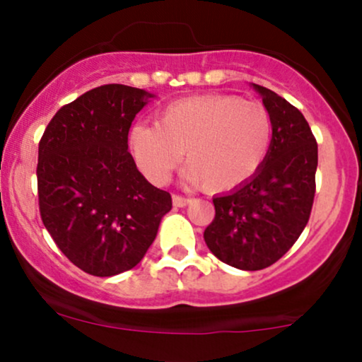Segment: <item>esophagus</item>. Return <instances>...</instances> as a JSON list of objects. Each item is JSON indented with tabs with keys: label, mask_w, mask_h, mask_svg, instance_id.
I'll return each mask as SVG.
<instances>
[{
	"label": "esophagus",
	"mask_w": 362,
	"mask_h": 362,
	"mask_svg": "<svg viewBox=\"0 0 362 362\" xmlns=\"http://www.w3.org/2000/svg\"><path fill=\"white\" fill-rule=\"evenodd\" d=\"M172 201H173V206L175 207H185L187 204H189V199L187 197H184V195H173L172 197Z\"/></svg>",
	"instance_id": "obj_1"
}]
</instances>
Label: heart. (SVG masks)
Masks as SVG:
<instances>
[{
  "label": "heart",
  "instance_id": "heart-1",
  "mask_svg": "<svg viewBox=\"0 0 362 362\" xmlns=\"http://www.w3.org/2000/svg\"><path fill=\"white\" fill-rule=\"evenodd\" d=\"M272 143V120L259 102L207 93L177 100L158 114L156 126L136 124L129 146L141 172L161 184L185 151L189 178L209 194L247 184Z\"/></svg>",
  "mask_w": 362,
  "mask_h": 362
}]
</instances>
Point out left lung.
I'll list each match as a JSON object with an SVG mask.
<instances>
[{
	"label": "left lung",
	"instance_id": "1",
	"mask_svg": "<svg viewBox=\"0 0 362 362\" xmlns=\"http://www.w3.org/2000/svg\"><path fill=\"white\" fill-rule=\"evenodd\" d=\"M271 114L272 143L259 172L233 192L213 199L207 248L224 264L260 271L296 243L315 199L318 144L305 115L265 86L255 85Z\"/></svg>",
	"mask_w": 362,
	"mask_h": 362
}]
</instances>
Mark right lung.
<instances>
[{"label":"right lung","mask_w":362,"mask_h":362,"mask_svg":"<svg viewBox=\"0 0 362 362\" xmlns=\"http://www.w3.org/2000/svg\"><path fill=\"white\" fill-rule=\"evenodd\" d=\"M149 98L117 83L97 86L61 107L40 138V218L59 250L91 276L136 267L172 209V195L149 184L127 151L129 129Z\"/></svg>","instance_id":"1"}]
</instances>
